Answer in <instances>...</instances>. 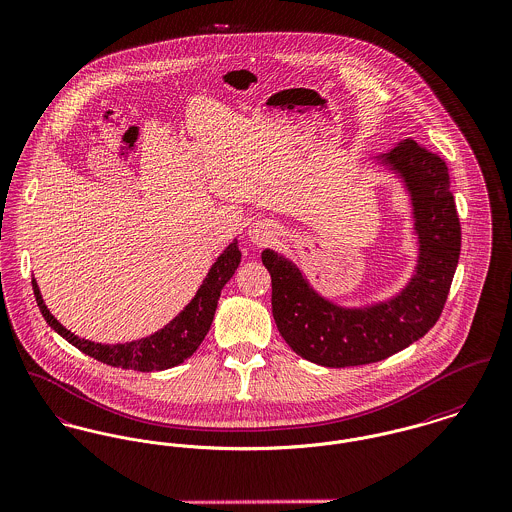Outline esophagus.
Listing matches in <instances>:
<instances>
[{
	"instance_id": "obj_1",
	"label": "esophagus",
	"mask_w": 512,
	"mask_h": 512,
	"mask_svg": "<svg viewBox=\"0 0 512 512\" xmlns=\"http://www.w3.org/2000/svg\"><path fill=\"white\" fill-rule=\"evenodd\" d=\"M249 236H251V239H253L257 245H265V243H269L271 237H273V228L267 226V224H259V226H253V228L249 230Z\"/></svg>"
}]
</instances>
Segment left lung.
Returning <instances> with one entry per match:
<instances>
[{
  "instance_id": "1",
  "label": "left lung",
  "mask_w": 512,
  "mask_h": 512,
  "mask_svg": "<svg viewBox=\"0 0 512 512\" xmlns=\"http://www.w3.org/2000/svg\"><path fill=\"white\" fill-rule=\"evenodd\" d=\"M370 161L401 181L411 206L417 259L397 294L341 306L317 292L286 255L261 253L273 280V317L282 339L321 366L372 364L421 339L440 317L460 259L462 232L446 163L411 138Z\"/></svg>"
}]
</instances>
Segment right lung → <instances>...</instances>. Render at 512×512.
I'll use <instances>...</instances> for the list:
<instances>
[{
	"mask_svg": "<svg viewBox=\"0 0 512 512\" xmlns=\"http://www.w3.org/2000/svg\"><path fill=\"white\" fill-rule=\"evenodd\" d=\"M239 263H241V251H239L237 239H234L214 261L208 275L204 276L195 298L167 325H163L148 337H142L130 343H117V345L87 341L68 331L46 308L35 276H33V292L39 304L40 314L46 319V323L81 353L89 354L115 368L154 372V370L173 368L185 362L197 351L212 325L220 292L236 273Z\"/></svg>",
	"mask_w": 512,
	"mask_h": 512,
	"instance_id": "right-lung-1",
	"label": "right lung"
}]
</instances>
